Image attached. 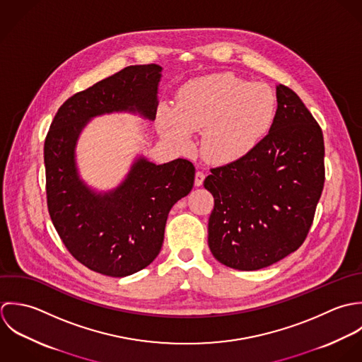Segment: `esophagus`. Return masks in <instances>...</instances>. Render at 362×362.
Here are the masks:
<instances>
[{
  "label": "esophagus",
  "mask_w": 362,
  "mask_h": 362,
  "mask_svg": "<svg viewBox=\"0 0 362 362\" xmlns=\"http://www.w3.org/2000/svg\"><path fill=\"white\" fill-rule=\"evenodd\" d=\"M204 179H206L204 172L197 170V172H196V177H194V185H196L197 187H199V186H202V185H203V182H204Z\"/></svg>",
  "instance_id": "34e87169"
}]
</instances>
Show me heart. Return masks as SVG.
Segmentation results:
<instances>
[{"instance_id": "1", "label": "heart", "mask_w": 362, "mask_h": 362, "mask_svg": "<svg viewBox=\"0 0 362 362\" xmlns=\"http://www.w3.org/2000/svg\"><path fill=\"white\" fill-rule=\"evenodd\" d=\"M276 96L264 83H249L233 74H214L186 82L175 106L158 113L160 134L175 146H192V133L202 132L203 155L214 163L247 156L272 129Z\"/></svg>"}]
</instances>
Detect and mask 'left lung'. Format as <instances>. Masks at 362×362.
I'll use <instances>...</instances> for the list:
<instances>
[{
  "mask_svg": "<svg viewBox=\"0 0 362 362\" xmlns=\"http://www.w3.org/2000/svg\"><path fill=\"white\" fill-rule=\"evenodd\" d=\"M325 185L320 126L299 96L277 85L269 134L247 156L213 168L209 246L219 263L243 272L269 267L305 240Z\"/></svg>",
  "mask_w": 362,
  "mask_h": 362,
  "instance_id": "left-lung-1",
  "label": "left lung"
}]
</instances>
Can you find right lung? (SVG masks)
Segmentation results:
<instances>
[{
	"mask_svg": "<svg viewBox=\"0 0 362 362\" xmlns=\"http://www.w3.org/2000/svg\"><path fill=\"white\" fill-rule=\"evenodd\" d=\"M162 67L130 66L69 98L56 113L45 141L47 209L74 257L92 272L126 277L159 255L168 214L187 196L194 166L177 158L155 165L140 156L113 190L98 193L79 177L78 137L88 122L113 112L153 120Z\"/></svg>",
	"mask_w": 362,
	"mask_h": 362,
	"instance_id": "right-lung-1",
	"label": "right lung"
}]
</instances>
